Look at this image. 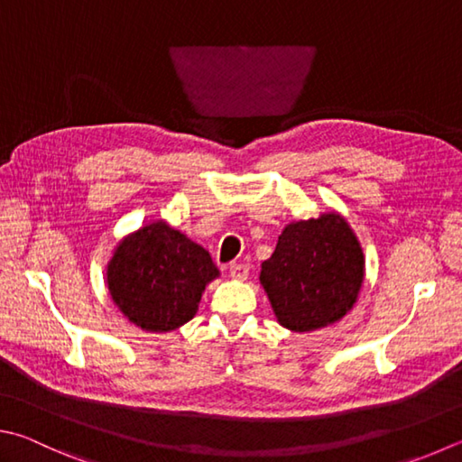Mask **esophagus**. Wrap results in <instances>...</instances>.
Returning a JSON list of instances; mask_svg holds the SVG:
<instances>
[{
  "label": "esophagus",
  "mask_w": 462,
  "mask_h": 462,
  "mask_svg": "<svg viewBox=\"0 0 462 462\" xmlns=\"http://www.w3.org/2000/svg\"><path fill=\"white\" fill-rule=\"evenodd\" d=\"M228 273H230V279H234V281H246L250 266L245 263H232Z\"/></svg>",
  "instance_id": "esophagus-1"
}]
</instances>
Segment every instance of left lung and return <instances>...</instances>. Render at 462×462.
<instances>
[{
	"label": "left lung",
	"mask_w": 462,
	"mask_h": 462,
	"mask_svg": "<svg viewBox=\"0 0 462 462\" xmlns=\"http://www.w3.org/2000/svg\"><path fill=\"white\" fill-rule=\"evenodd\" d=\"M365 279L362 245L335 209L284 226L260 284L282 327L295 333L341 321L357 303Z\"/></svg>",
	"instance_id": "1"
}]
</instances>
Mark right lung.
Wrapping results in <instances>:
<instances>
[{"label": "right lung", "mask_w": 462, "mask_h": 462, "mask_svg": "<svg viewBox=\"0 0 462 462\" xmlns=\"http://www.w3.org/2000/svg\"><path fill=\"white\" fill-rule=\"evenodd\" d=\"M217 276L208 250L165 220L121 238L106 264L115 307L149 333L173 331L194 319L202 292Z\"/></svg>", "instance_id": "add662e5"}]
</instances>
